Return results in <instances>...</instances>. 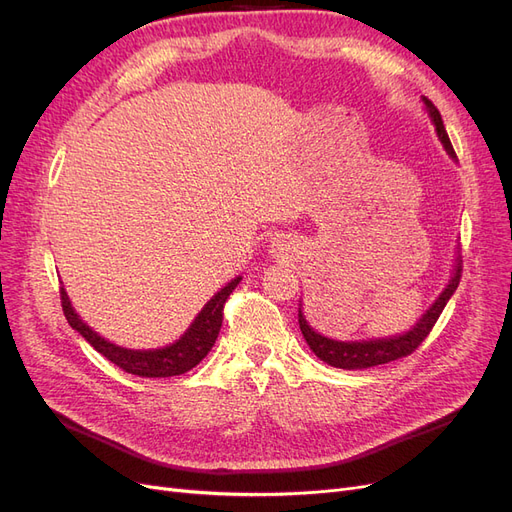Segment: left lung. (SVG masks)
<instances>
[{
  "mask_svg": "<svg viewBox=\"0 0 512 512\" xmlns=\"http://www.w3.org/2000/svg\"><path fill=\"white\" fill-rule=\"evenodd\" d=\"M423 100H425V106H427V111H429L433 123H436V130H438L440 141L444 143V149L455 158V149L451 145V138H448V134H446L440 111L431 100H427V98H423ZM461 271H463V260L459 256L453 280L448 282V286L444 288V292L440 294L438 301L427 309V314H423V318L416 322V327L412 331H408L406 335L391 337V339H374V342H335V339L324 337V335L316 333L312 327H309L305 316L301 314V309H299L301 333H303L305 342L309 344V348L314 350L318 359L324 361V363H329L331 367L367 369V367H376V365H384V363H391V361H397V359H404V356L412 354L418 346H421L427 339V335L431 333V329L436 327L442 309L446 307L448 299L453 297V292L459 286Z\"/></svg>",
  "mask_w": 512,
  "mask_h": 512,
  "instance_id": "left-lung-1",
  "label": "left lung"
}]
</instances>
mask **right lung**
Returning <instances> with one entry per match:
<instances>
[{"mask_svg":"<svg viewBox=\"0 0 512 512\" xmlns=\"http://www.w3.org/2000/svg\"><path fill=\"white\" fill-rule=\"evenodd\" d=\"M239 282L241 277L224 286L203 307V312L198 314L188 333H185L177 344L160 348V350H128V348H119L111 342H106L104 337H100L96 331H91L87 324L74 314L64 288H59V297H61V309H64V316L70 322V327L79 331L91 346H94L102 356H106L108 361L115 363L119 369H123L126 374H132V376L170 378V376H181L185 371L196 367L213 348L215 339H218L222 329L224 305Z\"/></svg>","mask_w":512,"mask_h":512,"instance_id":"obj_1","label":"right lung"}]
</instances>
